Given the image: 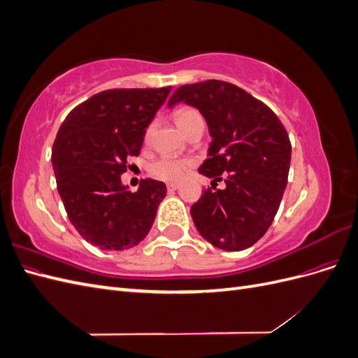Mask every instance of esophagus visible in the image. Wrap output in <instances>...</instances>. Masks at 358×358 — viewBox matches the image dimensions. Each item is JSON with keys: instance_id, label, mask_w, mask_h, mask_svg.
Here are the masks:
<instances>
[{"instance_id": "esophagus-1", "label": "esophagus", "mask_w": 358, "mask_h": 358, "mask_svg": "<svg viewBox=\"0 0 358 358\" xmlns=\"http://www.w3.org/2000/svg\"><path fill=\"white\" fill-rule=\"evenodd\" d=\"M178 188H179V185H178V183H175V182L167 183V189H169V191H176Z\"/></svg>"}]
</instances>
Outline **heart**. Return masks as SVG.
Wrapping results in <instances>:
<instances>
[{
	"label": "heart",
	"instance_id": "1",
	"mask_svg": "<svg viewBox=\"0 0 358 358\" xmlns=\"http://www.w3.org/2000/svg\"><path fill=\"white\" fill-rule=\"evenodd\" d=\"M200 116L201 115L196 109H191V107H183V109H179L175 115L176 122L180 129L185 128V125L189 124L192 119L200 117ZM150 133H152V125H149L146 129V138L150 137ZM191 164H192L191 159H187V158L162 155L158 159L150 162L149 171L150 175L158 179L173 182V180H179L183 175H185V171Z\"/></svg>",
	"mask_w": 358,
	"mask_h": 358
}]
</instances>
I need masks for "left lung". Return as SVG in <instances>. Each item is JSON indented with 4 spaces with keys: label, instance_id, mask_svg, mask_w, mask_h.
Listing matches in <instances>:
<instances>
[{
    "label": "left lung",
    "instance_id": "obj_1",
    "mask_svg": "<svg viewBox=\"0 0 358 358\" xmlns=\"http://www.w3.org/2000/svg\"><path fill=\"white\" fill-rule=\"evenodd\" d=\"M200 110L212 142L199 171L225 188L204 189L192 204L199 233L224 251H242L272 225L291 162L287 129L273 110L239 86L222 80L183 85L170 96ZM213 188V187H212Z\"/></svg>",
    "mask_w": 358,
    "mask_h": 358
}]
</instances>
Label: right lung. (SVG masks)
Wrapping results in <instances>:
<instances>
[{
    "mask_svg": "<svg viewBox=\"0 0 358 358\" xmlns=\"http://www.w3.org/2000/svg\"><path fill=\"white\" fill-rule=\"evenodd\" d=\"M170 90L99 92L74 107L58 129L52 166L64 208L83 239L104 251L142 242L166 197L162 182L145 179L131 192L121 175L140 154L146 128Z\"/></svg>",
    "mask_w": 358,
    "mask_h": 358,
    "instance_id": "add662e5",
    "label": "right lung"
}]
</instances>
